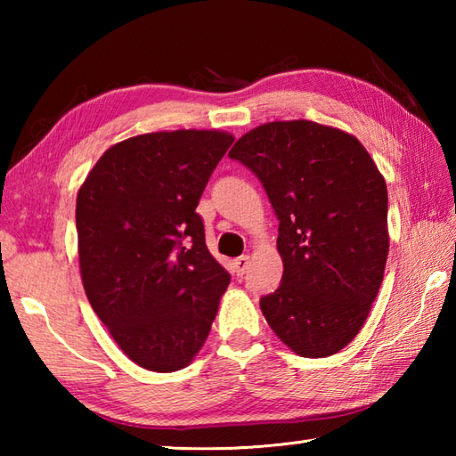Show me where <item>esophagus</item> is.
I'll list each match as a JSON object with an SVG mask.
<instances>
[{
	"label": "esophagus",
	"mask_w": 456,
	"mask_h": 456,
	"mask_svg": "<svg viewBox=\"0 0 456 456\" xmlns=\"http://www.w3.org/2000/svg\"><path fill=\"white\" fill-rule=\"evenodd\" d=\"M233 265H235V274H237V276H243V274L247 273L248 265H250V256H247V255L239 256V258H235Z\"/></svg>",
	"instance_id": "1"
}]
</instances>
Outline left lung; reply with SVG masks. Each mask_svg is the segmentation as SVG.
<instances>
[{"label":"left lung","instance_id":"left-lung-1","mask_svg":"<svg viewBox=\"0 0 456 456\" xmlns=\"http://www.w3.org/2000/svg\"><path fill=\"white\" fill-rule=\"evenodd\" d=\"M229 157L256 174L278 225L282 282L260 297L280 341L299 356L341 351L361 331L388 258V190L361 141L314 121H273Z\"/></svg>","mask_w":456,"mask_h":456}]
</instances>
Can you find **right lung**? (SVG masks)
<instances>
[{
    "label": "right lung",
    "instance_id": "add662e5",
    "mask_svg": "<svg viewBox=\"0 0 456 456\" xmlns=\"http://www.w3.org/2000/svg\"><path fill=\"white\" fill-rule=\"evenodd\" d=\"M233 141L216 129L137 134L105 151L78 190L86 296L121 351L147 370L193 361L229 286L196 208Z\"/></svg>",
    "mask_w": 456,
    "mask_h": 456
}]
</instances>
